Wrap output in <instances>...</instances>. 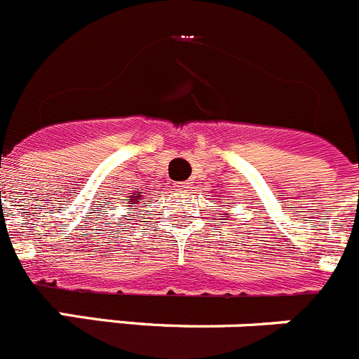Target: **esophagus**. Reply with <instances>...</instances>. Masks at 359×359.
I'll list each match as a JSON object with an SVG mask.
<instances>
[{"instance_id": "esophagus-1", "label": "esophagus", "mask_w": 359, "mask_h": 359, "mask_svg": "<svg viewBox=\"0 0 359 359\" xmlns=\"http://www.w3.org/2000/svg\"><path fill=\"white\" fill-rule=\"evenodd\" d=\"M173 187H175L177 191L187 193V191H189V187H191V184H189V182H177Z\"/></svg>"}]
</instances>
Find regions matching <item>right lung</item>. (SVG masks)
<instances>
[{"label": "right lung", "instance_id": "add662e5", "mask_svg": "<svg viewBox=\"0 0 359 359\" xmlns=\"http://www.w3.org/2000/svg\"><path fill=\"white\" fill-rule=\"evenodd\" d=\"M123 203H132V208H134V203H140L143 200V195H141V189L140 191H132L125 195V198H119Z\"/></svg>", "mask_w": 359, "mask_h": 359}]
</instances>
